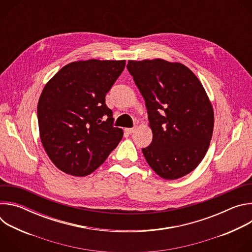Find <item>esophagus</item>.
<instances>
[{
    "label": "esophagus",
    "instance_id": "1",
    "mask_svg": "<svg viewBox=\"0 0 252 252\" xmlns=\"http://www.w3.org/2000/svg\"><path fill=\"white\" fill-rule=\"evenodd\" d=\"M134 129H135V127H128V128H126V131L130 134V133H132L134 131Z\"/></svg>",
    "mask_w": 252,
    "mask_h": 252
}]
</instances>
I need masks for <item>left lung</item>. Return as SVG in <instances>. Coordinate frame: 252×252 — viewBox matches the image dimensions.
I'll return each mask as SVG.
<instances>
[{
  "mask_svg": "<svg viewBox=\"0 0 252 252\" xmlns=\"http://www.w3.org/2000/svg\"><path fill=\"white\" fill-rule=\"evenodd\" d=\"M129 74L145 98L153 141L142 149L149 165L164 179L191 172L204 158L214 115L204 88L181 63L128 61Z\"/></svg>",
  "mask_w": 252,
  "mask_h": 252,
  "instance_id": "8db88e82",
  "label": "left lung"
}]
</instances>
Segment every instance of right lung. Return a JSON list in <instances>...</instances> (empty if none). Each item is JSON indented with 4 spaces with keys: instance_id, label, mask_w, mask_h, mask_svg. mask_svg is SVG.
<instances>
[{
    "instance_id": "right-lung-1",
    "label": "right lung",
    "mask_w": 252,
    "mask_h": 252,
    "mask_svg": "<svg viewBox=\"0 0 252 252\" xmlns=\"http://www.w3.org/2000/svg\"><path fill=\"white\" fill-rule=\"evenodd\" d=\"M125 66L126 61L73 62L45 86L38 102L40 137L62 171L86 176L118 147L124 131L114 126L105 95Z\"/></svg>"
}]
</instances>
